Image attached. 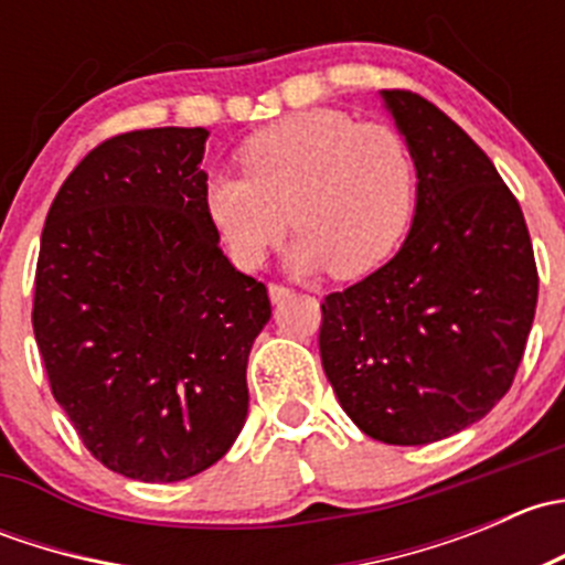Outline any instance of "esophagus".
Listing matches in <instances>:
<instances>
[{"mask_svg":"<svg viewBox=\"0 0 565 565\" xmlns=\"http://www.w3.org/2000/svg\"><path fill=\"white\" fill-rule=\"evenodd\" d=\"M270 300L273 303H278V300H284L289 295V287H284V284H270Z\"/></svg>","mask_w":565,"mask_h":565,"instance_id":"obj_1","label":"esophagus"}]
</instances>
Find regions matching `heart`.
I'll list each match as a JSON object with an SVG mask.
<instances>
[{
	"mask_svg": "<svg viewBox=\"0 0 565 565\" xmlns=\"http://www.w3.org/2000/svg\"><path fill=\"white\" fill-rule=\"evenodd\" d=\"M237 158L243 174L213 177L204 210L243 270H256L292 224L295 267L366 276L396 250L413 218V152L385 122L311 108L256 130Z\"/></svg>",
	"mask_w": 565,
	"mask_h": 565,
	"instance_id": "heart-1",
	"label": "heart"
}]
</instances>
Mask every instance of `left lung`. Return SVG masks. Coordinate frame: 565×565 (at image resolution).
<instances>
[{"mask_svg":"<svg viewBox=\"0 0 565 565\" xmlns=\"http://www.w3.org/2000/svg\"><path fill=\"white\" fill-rule=\"evenodd\" d=\"M418 169L391 262L322 300L319 355L344 413L388 446H426L489 413L514 383L539 300L520 202L435 104L383 89Z\"/></svg>","mask_w":565,"mask_h":565,"instance_id":"1","label":"left lung"}]
</instances>
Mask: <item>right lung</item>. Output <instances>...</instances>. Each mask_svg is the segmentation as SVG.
<instances>
[{
    "label": "right lung",
    "mask_w": 565,
    "mask_h": 565,
    "mask_svg": "<svg viewBox=\"0 0 565 565\" xmlns=\"http://www.w3.org/2000/svg\"><path fill=\"white\" fill-rule=\"evenodd\" d=\"M204 128L100 141L45 215L32 328L49 385L100 465L172 483L215 465L248 415L267 287L204 210Z\"/></svg>",
    "instance_id": "add662e5"
}]
</instances>
